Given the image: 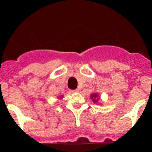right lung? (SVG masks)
<instances>
[{"label":"right lung","instance_id":"1","mask_svg":"<svg viewBox=\"0 0 152 152\" xmlns=\"http://www.w3.org/2000/svg\"><path fill=\"white\" fill-rule=\"evenodd\" d=\"M96 96H97V95H96V94H92V95H91V98H93L94 97L95 98H96ZM93 100H94V102H96V101H97V100H95L94 98L93 99Z\"/></svg>","mask_w":152,"mask_h":152}]
</instances>
